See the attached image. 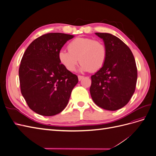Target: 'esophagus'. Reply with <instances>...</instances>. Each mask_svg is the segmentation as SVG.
I'll list each match as a JSON object with an SVG mask.
<instances>
[{
  "label": "esophagus",
  "instance_id": "obj_1",
  "mask_svg": "<svg viewBox=\"0 0 156 156\" xmlns=\"http://www.w3.org/2000/svg\"><path fill=\"white\" fill-rule=\"evenodd\" d=\"M84 78V76H82V75H78V79L79 81H81V80Z\"/></svg>",
  "mask_w": 156,
  "mask_h": 156
}]
</instances>
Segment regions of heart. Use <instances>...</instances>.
I'll list each match as a JSON object with an SVG mask.
<instances>
[{
  "label": "heart",
  "mask_w": 156,
  "mask_h": 156,
  "mask_svg": "<svg viewBox=\"0 0 156 156\" xmlns=\"http://www.w3.org/2000/svg\"><path fill=\"white\" fill-rule=\"evenodd\" d=\"M68 50H60L58 60L68 71L75 70L79 61L81 72H94L100 69L107 59V50L103 41L90 37H78L69 42Z\"/></svg>",
  "instance_id": "b5f03b06"
}]
</instances>
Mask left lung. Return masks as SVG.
Masks as SVG:
<instances>
[{"mask_svg":"<svg viewBox=\"0 0 156 156\" xmlns=\"http://www.w3.org/2000/svg\"><path fill=\"white\" fill-rule=\"evenodd\" d=\"M107 50L103 66L91 76L90 92L94 102L103 109L116 111L124 107L135 92L137 69L130 49L119 37L96 32Z\"/></svg>","mask_w":156,"mask_h":156,"instance_id":"obj_1","label":"left lung"}]
</instances>
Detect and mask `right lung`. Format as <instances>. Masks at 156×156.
I'll return each mask as SVG.
<instances>
[{
    "label": "right lung",
    "instance_id": "obj_1",
    "mask_svg": "<svg viewBox=\"0 0 156 156\" xmlns=\"http://www.w3.org/2000/svg\"><path fill=\"white\" fill-rule=\"evenodd\" d=\"M73 35L48 33L33 41L26 49L19 69L21 92L33 111L54 116L66 107L78 77L66 69L58 53Z\"/></svg>",
    "mask_w": 156,
    "mask_h": 156
}]
</instances>
